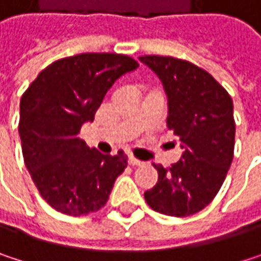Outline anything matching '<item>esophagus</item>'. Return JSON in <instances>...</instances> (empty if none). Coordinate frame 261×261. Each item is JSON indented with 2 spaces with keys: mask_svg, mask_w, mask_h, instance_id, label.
I'll use <instances>...</instances> for the list:
<instances>
[{
  "mask_svg": "<svg viewBox=\"0 0 261 261\" xmlns=\"http://www.w3.org/2000/svg\"><path fill=\"white\" fill-rule=\"evenodd\" d=\"M128 163H130L131 166H140L143 162H140L139 159H136V157H133V155H128Z\"/></svg>",
  "mask_w": 261,
  "mask_h": 261,
  "instance_id": "esophagus-1",
  "label": "esophagus"
}]
</instances>
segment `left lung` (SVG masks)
<instances>
[{
  "instance_id": "left-lung-1",
  "label": "left lung",
  "mask_w": 261,
  "mask_h": 261,
  "mask_svg": "<svg viewBox=\"0 0 261 261\" xmlns=\"http://www.w3.org/2000/svg\"><path fill=\"white\" fill-rule=\"evenodd\" d=\"M168 95V128L181 140V159L171 168L154 163L157 184L148 205L168 216L201 212L218 195L234 155L236 122L230 93L202 68L171 56H142Z\"/></svg>"
}]
</instances>
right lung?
<instances>
[{
  "mask_svg": "<svg viewBox=\"0 0 261 261\" xmlns=\"http://www.w3.org/2000/svg\"><path fill=\"white\" fill-rule=\"evenodd\" d=\"M137 66L125 54L83 53L46 66L24 92L18 127L24 162L39 193L57 212H98L127 168L124 151L101 154L79 136L112 84Z\"/></svg>",
  "mask_w": 261,
  "mask_h": 261,
  "instance_id": "obj_1",
  "label": "right lung"
}]
</instances>
